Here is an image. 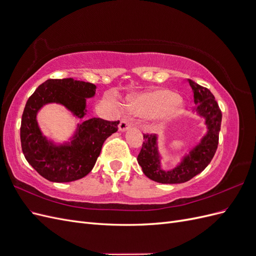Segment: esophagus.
I'll return each mask as SVG.
<instances>
[{
    "instance_id": "esophagus-1",
    "label": "esophagus",
    "mask_w": 256,
    "mask_h": 256,
    "mask_svg": "<svg viewBox=\"0 0 256 256\" xmlns=\"http://www.w3.org/2000/svg\"><path fill=\"white\" fill-rule=\"evenodd\" d=\"M130 127H131V122H130V120L128 118H122L120 120V126H118V129L120 131H126Z\"/></svg>"
}]
</instances>
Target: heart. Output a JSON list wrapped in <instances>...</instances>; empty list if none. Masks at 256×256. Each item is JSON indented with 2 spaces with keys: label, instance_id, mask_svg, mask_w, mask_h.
Masks as SVG:
<instances>
[{
  "label": "heart",
  "instance_id": "obj_1",
  "mask_svg": "<svg viewBox=\"0 0 256 256\" xmlns=\"http://www.w3.org/2000/svg\"><path fill=\"white\" fill-rule=\"evenodd\" d=\"M178 97L170 90H154L134 99L132 110L140 115L157 113L158 118L168 120L178 113Z\"/></svg>",
  "mask_w": 256,
  "mask_h": 256
}]
</instances>
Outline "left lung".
<instances>
[{
	"mask_svg": "<svg viewBox=\"0 0 256 256\" xmlns=\"http://www.w3.org/2000/svg\"><path fill=\"white\" fill-rule=\"evenodd\" d=\"M193 90L196 112L205 118L207 134L189 154L173 170L164 171L160 166V154L157 146V136L145 134L138 162L143 173L150 180L160 184H182L190 180L210 164L219 143L222 113L214 95L208 88L189 80Z\"/></svg>",
	"mask_w": 256,
	"mask_h": 256,
	"instance_id": "left-lung-1",
	"label": "left lung"
}]
</instances>
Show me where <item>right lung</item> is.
I'll list each match as a JSON object with an SVG mask.
<instances>
[{
  "mask_svg": "<svg viewBox=\"0 0 256 256\" xmlns=\"http://www.w3.org/2000/svg\"><path fill=\"white\" fill-rule=\"evenodd\" d=\"M96 85L72 78L49 79L36 88L22 114L20 138L26 161L38 174L53 182H69L86 176L94 168L104 142L118 129V120L92 118L78 125L69 144L56 146L44 136L36 120L44 104L56 102L82 118L86 98L95 96Z\"/></svg>",
  "mask_w": 256,
  "mask_h": 256,
  "instance_id": "obj_1",
  "label": "right lung"
}]
</instances>
